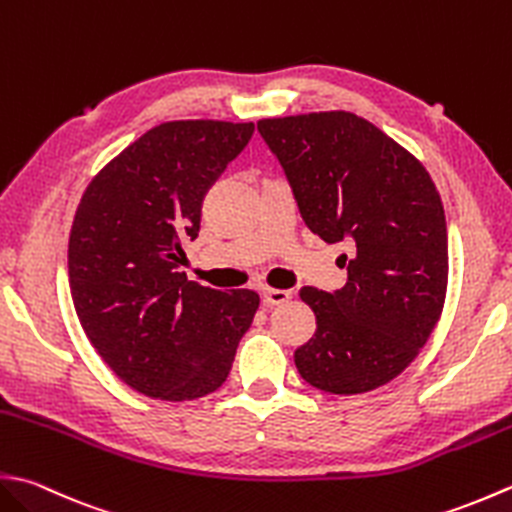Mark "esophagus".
Returning <instances> with one entry per match:
<instances>
[{
  "instance_id": "obj_1",
  "label": "esophagus",
  "mask_w": 512,
  "mask_h": 512,
  "mask_svg": "<svg viewBox=\"0 0 512 512\" xmlns=\"http://www.w3.org/2000/svg\"><path fill=\"white\" fill-rule=\"evenodd\" d=\"M264 302L270 306H279L286 304L290 297H293V290H282V288H262Z\"/></svg>"
}]
</instances>
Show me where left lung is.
Here are the masks:
<instances>
[{
	"label": "left lung",
	"mask_w": 512,
	"mask_h": 512,
	"mask_svg": "<svg viewBox=\"0 0 512 512\" xmlns=\"http://www.w3.org/2000/svg\"><path fill=\"white\" fill-rule=\"evenodd\" d=\"M306 226L346 242L348 282L304 286L317 330L295 350L310 386L333 395L388 384L417 357L442 315L448 284L444 206L426 168L346 110L257 122Z\"/></svg>",
	"instance_id": "1"
}]
</instances>
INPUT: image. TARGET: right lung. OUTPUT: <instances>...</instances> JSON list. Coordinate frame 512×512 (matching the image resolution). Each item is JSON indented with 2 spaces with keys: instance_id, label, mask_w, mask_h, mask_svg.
I'll list each match as a JSON object with an SVG mask.
<instances>
[{
  "instance_id": "1",
  "label": "right lung",
  "mask_w": 512,
  "mask_h": 512,
  "mask_svg": "<svg viewBox=\"0 0 512 512\" xmlns=\"http://www.w3.org/2000/svg\"><path fill=\"white\" fill-rule=\"evenodd\" d=\"M255 124L186 119L122 150L77 206L70 295L90 344L137 393L186 402L226 382L259 295L215 290L179 273L202 202Z\"/></svg>"
}]
</instances>
